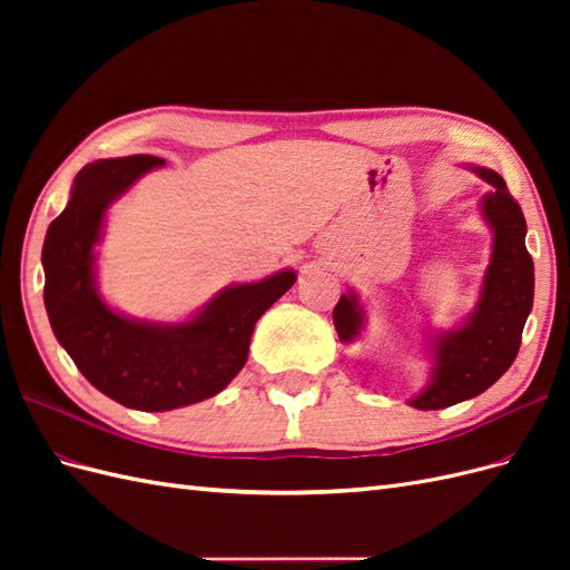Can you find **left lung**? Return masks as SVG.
<instances>
[{
  "mask_svg": "<svg viewBox=\"0 0 570 570\" xmlns=\"http://www.w3.org/2000/svg\"><path fill=\"white\" fill-rule=\"evenodd\" d=\"M471 170L494 189L482 199V214L494 230L492 262L482 283L475 314L459 331L438 335L435 368L430 385L409 404L433 411L471 400L492 387L513 364L523 325L532 308L534 266L525 249V218L504 178L490 168ZM340 340L352 342L364 323L354 295H342L333 308Z\"/></svg>",
  "mask_w": 570,
  "mask_h": 570,
  "instance_id": "8db88e82",
  "label": "left lung"
}]
</instances>
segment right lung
<instances>
[{"mask_svg":"<svg viewBox=\"0 0 570 570\" xmlns=\"http://www.w3.org/2000/svg\"><path fill=\"white\" fill-rule=\"evenodd\" d=\"M164 159L135 154L80 168L42 247L51 331L80 373L114 402L168 411L209 400L243 371L256 321L295 285V271L223 289L199 316L151 325L118 316L95 289V252L107 206Z\"/></svg>","mask_w":570,"mask_h":570,"instance_id":"obj_1","label":"right lung"}]
</instances>
